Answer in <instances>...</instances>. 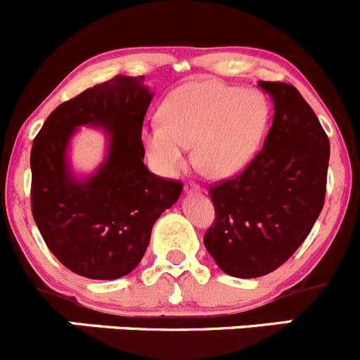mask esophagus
I'll list each match as a JSON object with an SVG mask.
<instances>
[{
	"mask_svg": "<svg viewBox=\"0 0 360 360\" xmlns=\"http://www.w3.org/2000/svg\"><path fill=\"white\" fill-rule=\"evenodd\" d=\"M185 192H187V194H195V192H201V188H199L198 184H192V181H188V184L185 185Z\"/></svg>",
	"mask_w": 360,
	"mask_h": 360,
	"instance_id": "1",
	"label": "esophagus"
}]
</instances>
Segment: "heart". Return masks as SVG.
<instances>
[{
    "mask_svg": "<svg viewBox=\"0 0 360 360\" xmlns=\"http://www.w3.org/2000/svg\"><path fill=\"white\" fill-rule=\"evenodd\" d=\"M268 119L269 105L259 91L194 82L166 98L161 122L143 127L141 140L148 161L162 175H179L194 147L199 172L229 179L255 158Z\"/></svg>",
    "mask_w": 360,
    "mask_h": 360,
    "instance_id": "obj_1",
    "label": "heart"
}]
</instances>
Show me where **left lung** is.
I'll use <instances>...</instances> for the list:
<instances>
[{
	"label": "left lung",
	"mask_w": 360,
	"mask_h": 360,
	"mask_svg": "<svg viewBox=\"0 0 360 360\" xmlns=\"http://www.w3.org/2000/svg\"><path fill=\"white\" fill-rule=\"evenodd\" d=\"M275 105L271 129L250 165L210 187L215 222L205 247L224 273L275 271L306 240L326 198L329 138L296 87L259 82Z\"/></svg>",
	"instance_id": "left-lung-1"
}]
</instances>
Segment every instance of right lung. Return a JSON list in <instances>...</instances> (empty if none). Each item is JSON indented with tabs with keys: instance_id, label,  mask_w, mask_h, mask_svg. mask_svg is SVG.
I'll use <instances>...</instances> for the list:
<instances>
[{
	"instance_id": "1",
	"label": "right lung",
	"mask_w": 360,
	"mask_h": 360,
	"mask_svg": "<svg viewBox=\"0 0 360 360\" xmlns=\"http://www.w3.org/2000/svg\"><path fill=\"white\" fill-rule=\"evenodd\" d=\"M145 77L117 75L64 101L31 148V210L49 250L70 271L115 280L140 264L155 220L180 198L179 180L143 165L141 127L152 101ZM99 125L109 136L103 165L72 175L67 147L77 127Z\"/></svg>"
}]
</instances>
